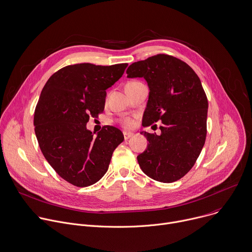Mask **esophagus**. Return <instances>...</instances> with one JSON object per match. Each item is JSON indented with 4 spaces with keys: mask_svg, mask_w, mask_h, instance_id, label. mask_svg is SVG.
<instances>
[{
    "mask_svg": "<svg viewBox=\"0 0 252 252\" xmlns=\"http://www.w3.org/2000/svg\"><path fill=\"white\" fill-rule=\"evenodd\" d=\"M123 133H124V137H125V139H128V138H130V137L133 135V133H131V132H127V131H124Z\"/></svg>",
    "mask_w": 252,
    "mask_h": 252,
    "instance_id": "1",
    "label": "esophagus"
}]
</instances>
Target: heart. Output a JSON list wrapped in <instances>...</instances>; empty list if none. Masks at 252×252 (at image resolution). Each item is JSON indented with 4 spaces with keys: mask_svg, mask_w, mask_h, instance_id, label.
Instances as JSON below:
<instances>
[{
    "mask_svg": "<svg viewBox=\"0 0 252 252\" xmlns=\"http://www.w3.org/2000/svg\"><path fill=\"white\" fill-rule=\"evenodd\" d=\"M121 124L126 128H131L134 126V121L131 118H124L121 120Z\"/></svg>",
    "mask_w": 252,
    "mask_h": 252,
    "instance_id": "obj_1",
    "label": "heart"
}]
</instances>
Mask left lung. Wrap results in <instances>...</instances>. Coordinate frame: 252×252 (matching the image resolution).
Instances as JSON below:
<instances>
[{
    "mask_svg": "<svg viewBox=\"0 0 252 252\" xmlns=\"http://www.w3.org/2000/svg\"><path fill=\"white\" fill-rule=\"evenodd\" d=\"M127 78H144L149 88L142 126L161 121V134L142 131L146 150L137 156L144 174L172 183L194 166L207 135L208 99L195 71L184 61L157 54L129 65Z\"/></svg>",
    "mask_w": 252,
    "mask_h": 252,
    "instance_id": "1",
    "label": "left lung"
}]
</instances>
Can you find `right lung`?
Instances as JSON below:
<instances>
[{
  "instance_id": "1",
  "label": "right lung",
  "mask_w": 252,
  "mask_h": 252,
  "mask_svg": "<svg viewBox=\"0 0 252 252\" xmlns=\"http://www.w3.org/2000/svg\"><path fill=\"white\" fill-rule=\"evenodd\" d=\"M126 67V63L68 65L55 72L41 91L33 118L39 147L55 172L74 186L98 182L124 141L123 132L115 126H104L94 136L86 125L104 111L106 90Z\"/></svg>"
}]
</instances>
